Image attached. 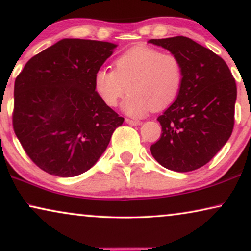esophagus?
I'll list each match as a JSON object with an SVG mask.
<instances>
[{
	"label": "esophagus",
	"instance_id": "34e87169",
	"mask_svg": "<svg viewBox=\"0 0 251 251\" xmlns=\"http://www.w3.org/2000/svg\"><path fill=\"white\" fill-rule=\"evenodd\" d=\"M126 122L128 123L130 126H139L142 125V122L137 121V120H132V119H126Z\"/></svg>",
	"mask_w": 251,
	"mask_h": 251
}]
</instances>
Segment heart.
<instances>
[{"label":"heart","instance_id":"b5f03b06","mask_svg":"<svg viewBox=\"0 0 251 251\" xmlns=\"http://www.w3.org/2000/svg\"><path fill=\"white\" fill-rule=\"evenodd\" d=\"M183 66L176 54L150 47H133L114 60V71L99 68L94 76L97 95L109 107L118 106L131 118H143L150 109L167 108L179 95Z\"/></svg>","mask_w":251,"mask_h":251}]
</instances>
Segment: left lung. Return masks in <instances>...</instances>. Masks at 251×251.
<instances>
[{
  "label": "left lung",
  "instance_id": "left-lung-1",
  "mask_svg": "<svg viewBox=\"0 0 251 251\" xmlns=\"http://www.w3.org/2000/svg\"><path fill=\"white\" fill-rule=\"evenodd\" d=\"M149 43L176 54L183 66L179 95L157 118L162 133L150 151L169 170L187 173L199 169L232 135L235 80L221 57L188 37L152 39Z\"/></svg>",
  "mask_w": 251,
  "mask_h": 251
}]
</instances>
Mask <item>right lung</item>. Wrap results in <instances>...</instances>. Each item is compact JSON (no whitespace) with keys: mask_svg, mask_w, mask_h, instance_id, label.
Listing matches in <instances>:
<instances>
[{"mask_svg":"<svg viewBox=\"0 0 251 251\" xmlns=\"http://www.w3.org/2000/svg\"><path fill=\"white\" fill-rule=\"evenodd\" d=\"M118 44L63 39L27 61L15 82L13 130L34 163L74 177L94 167L125 119L105 105L94 76Z\"/></svg>","mask_w":251,"mask_h":251,"instance_id":"obj_1","label":"right lung"}]
</instances>
